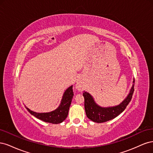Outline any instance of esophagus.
I'll use <instances>...</instances> for the list:
<instances>
[{
  "mask_svg": "<svg viewBox=\"0 0 153 153\" xmlns=\"http://www.w3.org/2000/svg\"><path fill=\"white\" fill-rule=\"evenodd\" d=\"M83 88H84V85H83L82 83L80 80L76 81V89L77 90H78V91H82L83 89Z\"/></svg>",
  "mask_w": 153,
  "mask_h": 153,
  "instance_id": "1",
  "label": "esophagus"
}]
</instances>
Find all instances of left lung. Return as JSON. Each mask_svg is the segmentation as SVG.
<instances>
[{
  "instance_id": "left-lung-1",
  "label": "left lung",
  "mask_w": 153,
  "mask_h": 153,
  "mask_svg": "<svg viewBox=\"0 0 153 153\" xmlns=\"http://www.w3.org/2000/svg\"><path fill=\"white\" fill-rule=\"evenodd\" d=\"M134 82L135 80H133V83ZM133 92L134 87L133 85L128 96L121 104L110 107H101L96 103L92 96L89 92L84 91L83 96L84 97V106L87 117L93 122L98 123L108 121L115 118L123 112L130 102Z\"/></svg>"
}]
</instances>
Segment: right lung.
I'll list each match as a JSON object with an SVG mask.
<instances>
[{
  "instance_id": "obj_1",
  "label": "right lung",
  "mask_w": 153,
  "mask_h": 153,
  "mask_svg": "<svg viewBox=\"0 0 153 153\" xmlns=\"http://www.w3.org/2000/svg\"><path fill=\"white\" fill-rule=\"evenodd\" d=\"M73 85L68 87L64 92L61 100V103L59 107L53 111L47 113H37L30 110L29 108H25L34 117L46 123L52 124H59L63 122L68 116L69 108L70 106L73 97Z\"/></svg>"
}]
</instances>
